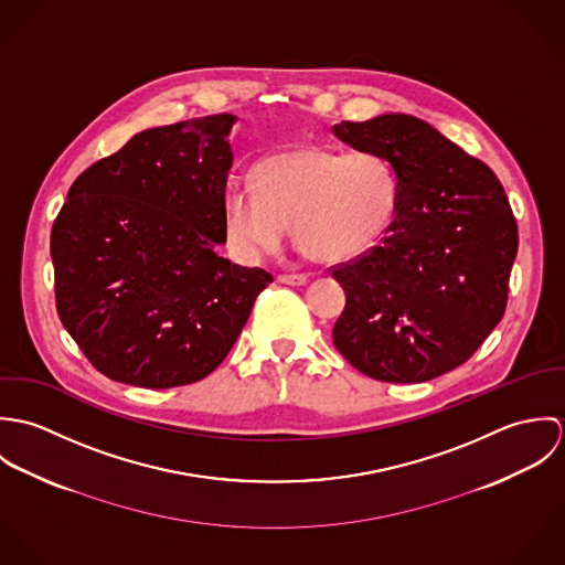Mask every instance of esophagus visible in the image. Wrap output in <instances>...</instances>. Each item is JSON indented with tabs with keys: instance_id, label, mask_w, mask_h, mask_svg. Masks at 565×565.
<instances>
[{
	"instance_id": "34e87169",
	"label": "esophagus",
	"mask_w": 565,
	"mask_h": 565,
	"mask_svg": "<svg viewBox=\"0 0 565 565\" xmlns=\"http://www.w3.org/2000/svg\"><path fill=\"white\" fill-rule=\"evenodd\" d=\"M278 280L291 287H302L307 282V274H280Z\"/></svg>"
}]
</instances>
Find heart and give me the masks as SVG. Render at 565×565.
<instances>
[{
  "instance_id": "1",
  "label": "heart",
  "mask_w": 565,
  "mask_h": 565,
  "mask_svg": "<svg viewBox=\"0 0 565 565\" xmlns=\"http://www.w3.org/2000/svg\"><path fill=\"white\" fill-rule=\"evenodd\" d=\"M252 184L224 195V233L245 260L276 252L294 224L296 242L323 263L367 252L396 211V175L372 152L298 146L254 164Z\"/></svg>"
}]
</instances>
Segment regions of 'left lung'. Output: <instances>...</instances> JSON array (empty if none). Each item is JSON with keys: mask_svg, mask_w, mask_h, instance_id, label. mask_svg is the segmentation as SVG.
Segmentation results:
<instances>
[{"mask_svg": "<svg viewBox=\"0 0 565 565\" xmlns=\"http://www.w3.org/2000/svg\"><path fill=\"white\" fill-rule=\"evenodd\" d=\"M334 137L396 173L381 242L332 269L345 309L332 341L385 383H424L466 363L504 316L518 226L495 173L403 113L341 121Z\"/></svg>", "mask_w": 565, "mask_h": 565, "instance_id": "8db88e82", "label": "left lung"}]
</instances>
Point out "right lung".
<instances>
[{
    "label": "right lung",
    "instance_id": "add662e5",
    "mask_svg": "<svg viewBox=\"0 0 565 565\" xmlns=\"http://www.w3.org/2000/svg\"><path fill=\"white\" fill-rule=\"evenodd\" d=\"M235 115H209L135 135L93 162L54 228L58 318L110 381L169 390L209 376L231 352L260 267L217 254Z\"/></svg>",
    "mask_w": 565,
    "mask_h": 565
}]
</instances>
